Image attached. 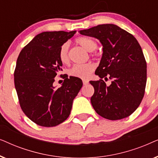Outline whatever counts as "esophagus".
Instances as JSON below:
<instances>
[{
  "instance_id": "esophagus-1",
  "label": "esophagus",
  "mask_w": 158,
  "mask_h": 158,
  "mask_svg": "<svg viewBox=\"0 0 158 158\" xmlns=\"http://www.w3.org/2000/svg\"><path fill=\"white\" fill-rule=\"evenodd\" d=\"M83 83L84 85H88V81H86V80H83Z\"/></svg>"
}]
</instances>
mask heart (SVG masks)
<instances>
[{"instance_id":"1","label":"heart","mask_w":158,"mask_h":158,"mask_svg":"<svg viewBox=\"0 0 158 158\" xmlns=\"http://www.w3.org/2000/svg\"><path fill=\"white\" fill-rule=\"evenodd\" d=\"M75 42L88 52H93L96 49L97 43L91 38L86 36H80L75 40ZM69 44L68 43H64L60 47L59 51V58L62 63L68 64L70 62L69 57ZM94 70V65L92 63L77 64H75L69 71V74L71 76L79 77V78H87Z\"/></svg>"}]
</instances>
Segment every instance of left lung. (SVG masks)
I'll return each mask as SVG.
<instances>
[{
	"instance_id": "left-lung-1",
	"label": "left lung",
	"mask_w": 158,
	"mask_h": 158,
	"mask_svg": "<svg viewBox=\"0 0 158 158\" xmlns=\"http://www.w3.org/2000/svg\"><path fill=\"white\" fill-rule=\"evenodd\" d=\"M80 34L92 36L103 45V55L95 74L99 81H90L94 94L90 102L98 115L109 120L130 116L143 98L147 82V63L142 48L132 34L114 24H101ZM112 80L107 86L102 80Z\"/></svg>"
}]
</instances>
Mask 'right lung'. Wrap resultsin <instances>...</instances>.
<instances>
[{"label": "right lung", "mask_w": 158, "mask_h": 158, "mask_svg": "<svg viewBox=\"0 0 158 158\" xmlns=\"http://www.w3.org/2000/svg\"><path fill=\"white\" fill-rule=\"evenodd\" d=\"M76 31H44L36 35L19 54L14 84L20 106L29 119L42 127L61 124L70 116L73 101L83 86L79 77L63 75L61 87L53 85L62 70L60 47Z\"/></svg>", "instance_id": "1"}]
</instances>
